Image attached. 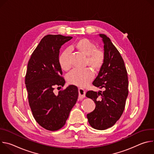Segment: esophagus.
I'll return each mask as SVG.
<instances>
[{"instance_id":"esophagus-1","label":"esophagus","mask_w":154,"mask_h":154,"mask_svg":"<svg viewBox=\"0 0 154 154\" xmlns=\"http://www.w3.org/2000/svg\"><path fill=\"white\" fill-rule=\"evenodd\" d=\"M86 91L82 88H79V99L82 100L85 97Z\"/></svg>"}]
</instances>
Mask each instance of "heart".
<instances>
[{
	"label": "heart",
	"instance_id": "heart-1",
	"mask_svg": "<svg viewBox=\"0 0 154 154\" xmlns=\"http://www.w3.org/2000/svg\"><path fill=\"white\" fill-rule=\"evenodd\" d=\"M75 49L87 57L89 66L95 70L99 69L104 61L103 52L97 49L94 42L86 38H82L77 41L74 45ZM58 63L60 68L64 71H68L71 68L70 60V51L69 49L64 51L58 57ZM94 74L90 69L72 70L67 75L69 83L83 87L88 84L93 79Z\"/></svg>",
	"mask_w": 154,
	"mask_h": 154
}]
</instances>
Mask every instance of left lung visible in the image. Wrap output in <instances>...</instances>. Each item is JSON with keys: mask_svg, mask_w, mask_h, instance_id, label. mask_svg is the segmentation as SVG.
<instances>
[{"mask_svg": "<svg viewBox=\"0 0 154 154\" xmlns=\"http://www.w3.org/2000/svg\"><path fill=\"white\" fill-rule=\"evenodd\" d=\"M102 38L104 61L93 85L105 91H88L86 96L93 100L96 108L87 118L90 125L97 130L112 127L121 118L128 91V76L124 61L110 39L104 34Z\"/></svg>", "mask_w": 154, "mask_h": 154, "instance_id": "1", "label": "left lung"}]
</instances>
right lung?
I'll list each match as a JSON object with an SVG mask.
<instances>
[{"mask_svg": "<svg viewBox=\"0 0 154 154\" xmlns=\"http://www.w3.org/2000/svg\"><path fill=\"white\" fill-rule=\"evenodd\" d=\"M72 38L61 35L45 36L27 64L25 83L30 107L36 121L50 131L64 125L78 99V88L74 85L60 91L57 95L54 92L55 87L65 84L58 57L61 46Z\"/></svg>", "mask_w": 154, "mask_h": 154, "instance_id": "obj_1", "label": "right lung"}]
</instances>
